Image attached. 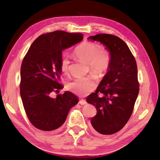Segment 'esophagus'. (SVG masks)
I'll list each match as a JSON object with an SVG mask.
<instances>
[{
	"instance_id": "esophagus-1",
	"label": "esophagus",
	"mask_w": 160,
	"mask_h": 160,
	"mask_svg": "<svg viewBox=\"0 0 160 160\" xmlns=\"http://www.w3.org/2000/svg\"><path fill=\"white\" fill-rule=\"evenodd\" d=\"M79 104H81V105H84L87 104V101L85 99H81L79 101Z\"/></svg>"
}]
</instances>
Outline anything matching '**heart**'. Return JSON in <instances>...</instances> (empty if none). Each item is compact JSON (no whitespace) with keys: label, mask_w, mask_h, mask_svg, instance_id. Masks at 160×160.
<instances>
[{"label":"heart","mask_w":160,"mask_h":160,"mask_svg":"<svg viewBox=\"0 0 160 160\" xmlns=\"http://www.w3.org/2000/svg\"><path fill=\"white\" fill-rule=\"evenodd\" d=\"M73 52L80 60L88 63L91 71L97 75H104L109 69L111 60L110 52L106 49H101V46L98 43L83 41L75 48ZM69 65L68 55H62L60 61V69L63 73L68 72ZM96 86L94 78L86 77L77 78L69 82L67 85V88L77 95L85 96L93 91Z\"/></svg>","instance_id":"heart-1"}]
</instances>
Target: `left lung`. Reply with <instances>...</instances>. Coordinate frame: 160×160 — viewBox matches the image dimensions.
<instances>
[{
  "instance_id": "8db88e82",
  "label": "left lung",
  "mask_w": 160,
  "mask_h": 160,
  "mask_svg": "<svg viewBox=\"0 0 160 160\" xmlns=\"http://www.w3.org/2000/svg\"><path fill=\"white\" fill-rule=\"evenodd\" d=\"M88 39L100 42L111 57L107 73L95 93L86 99L98 111L91 123L101 134H113L128 122L138 98L139 85L136 61L126 43L117 36L98 34ZM98 93H102L101 98Z\"/></svg>"
}]
</instances>
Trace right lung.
Listing matches in <instances>:
<instances>
[{"instance_id":"obj_1","label":"right lung","mask_w":160,"mask_h":160,"mask_svg":"<svg viewBox=\"0 0 160 160\" xmlns=\"http://www.w3.org/2000/svg\"><path fill=\"white\" fill-rule=\"evenodd\" d=\"M83 34L62 31L37 38L24 57L21 68V97L31 123L42 131H53L64 123L79 99L70 91L51 93L62 89L59 83L62 51L83 40Z\"/></svg>"}]
</instances>
